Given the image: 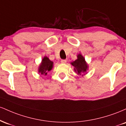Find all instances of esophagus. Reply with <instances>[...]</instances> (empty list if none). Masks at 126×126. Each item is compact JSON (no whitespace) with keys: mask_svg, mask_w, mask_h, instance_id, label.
Instances as JSON below:
<instances>
[{"mask_svg":"<svg viewBox=\"0 0 126 126\" xmlns=\"http://www.w3.org/2000/svg\"><path fill=\"white\" fill-rule=\"evenodd\" d=\"M66 62H67V61H66V60H64V59H63V60H61V63H63V64L66 63Z\"/></svg>","mask_w":126,"mask_h":126,"instance_id":"esophagus-1","label":"esophagus"}]
</instances>
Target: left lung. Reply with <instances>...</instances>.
Wrapping results in <instances>:
<instances>
[{"instance_id": "1", "label": "left lung", "mask_w": 126, "mask_h": 126, "mask_svg": "<svg viewBox=\"0 0 126 126\" xmlns=\"http://www.w3.org/2000/svg\"><path fill=\"white\" fill-rule=\"evenodd\" d=\"M71 64L75 67V71L78 75H81L82 73L86 72L88 69V65L81 54L78 55V59L72 62Z\"/></svg>"}]
</instances>
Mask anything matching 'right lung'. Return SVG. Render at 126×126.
Masks as SVG:
<instances>
[{
  "label": "right lung",
  "mask_w": 126,
  "mask_h": 126,
  "mask_svg": "<svg viewBox=\"0 0 126 126\" xmlns=\"http://www.w3.org/2000/svg\"><path fill=\"white\" fill-rule=\"evenodd\" d=\"M53 62L50 61L47 57H44L42 60L41 64L39 67V73L41 75H47V72L50 71L53 68Z\"/></svg>",
  "instance_id": "add662e5"
}]
</instances>
